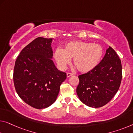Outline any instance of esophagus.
<instances>
[{
    "label": "esophagus",
    "instance_id": "obj_1",
    "mask_svg": "<svg viewBox=\"0 0 133 133\" xmlns=\"http://www.w3.org/2000/svg\"><path fill=\"white\" fill-rule=\"evenodd\" d=\"M73 75V74H71V73H67V77H69Z\"/></svg>",
    "mask_w": 133,
    "mask_h": 133
}]
</instances>
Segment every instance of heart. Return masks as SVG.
<instances>
[{
	"label": "heart",
	"instance_id": "1",
	"mask_svg": "<svg viewBox=\"0 0 133 133\" xmlns=\"http://www.w3.org/2000/svg\"><path fill=\"white\" fill-rule=\"evenodd\" d=\"M104 55V49L99 44L83 41H71L63 49L57 48L52 57L57 66L64 70L73 58V63L81 73H88L98 66Z\"/></svg>",
	"mask_w": 133,
	"mask_h": 133
}]
</instances>
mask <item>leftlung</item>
<instances>
[{"instance_id": "obj_1", "label": "left lung", "mask_w": 133, "mask_h": 133, "mask_svg": "<svg viewBox=\"0 0 133 133\" xmlns=\"http://www.w3.org/2000/svg\"><path fill=\"white\" fill-rule=\"evenodd\" d=\"M76 92L84 104L99 108L111 101L119 89L122 79L121 62L115 50L109 47L98 66L79 76Z\"/></svg>"}]
</instances>
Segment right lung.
Here are the masks:
<instances>
[{"instance_id": "1", "label": "right lung", "mask_w": 133, "mask_h": 133, "mask_svg": "<svg viewBox=\"0 0 133 133\" xmlns=\"http://www.w3.org/2000/svg\"><path fill=\"white\" fill-rule=\"evenodd\" d=\"M52 38L38 37L23 48L16 58L14 82L19 96L37 109L55 102L66 73L58 70L51 59Z\"/></svg>"}]
</instances>
